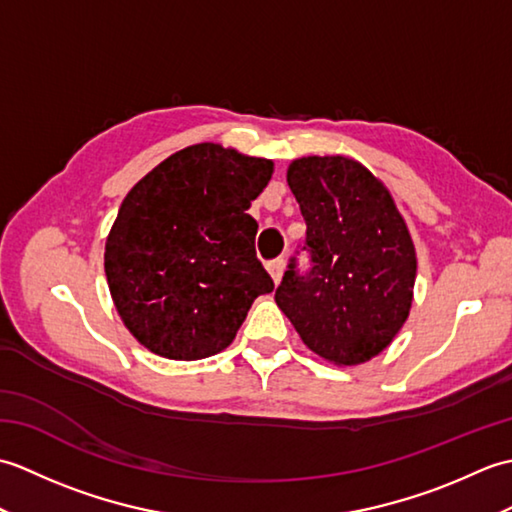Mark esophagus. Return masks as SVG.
Listing matches in <instances>:
<instances>
[{"label":"esophagus","mask_w":512,"mask_h":512,"mask_svg":"<svg viewBox=\"0 0 512 512\" xmlns=\"http://www.w3.org/2000/svg\"><path fill=\"white\" fill-rule=\"evenodd\" d=\"M284 266H286L284 257L270 259V262H268V273H270V277H273L275 284H279V281H281V275H284Z\"/></svg>","instance_id":"1"}]
</instances>
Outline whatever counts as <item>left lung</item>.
<instances>
[{
  "instance_id": "1",
  "label": "left lung",
  "mask_w": 512,
  "mask_h": 512,
  "mask_svg": "<svg viewBox=\"0 0 512 512\" xmlns=\"http://www.w3.org/2000/svg\"><path fill=\"white\" fill-rule=\"evenodd\" d=\"M288 184L306 220L301 250L290 257L275 301L314 354L358 365L383 352L405 323L416 250L389 191L356 160H295ZM299 255V250H297Z\"/></svg>"
}]
</instances>
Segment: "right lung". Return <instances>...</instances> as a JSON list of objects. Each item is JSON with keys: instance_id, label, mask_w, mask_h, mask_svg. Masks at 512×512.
Wrapping results in <instances>:
<instances>
[{"instance_id": "add662e5", "label": "right lung", "mask_w": 512, "mask_h": 512, "mask_svg": "<svg viewBox=\"0 0 512 512\" xmlns=\"http://www.w3.org/2000/svg\"><path fill=\"white\" fill-rule=\"evenodd\" d=\"M273 162L213 143L169 156L127 193L105 244V275L127 330L147 350L198 361L233 343L275 284L246 211Z\"/></svg>"}]
</instances>
